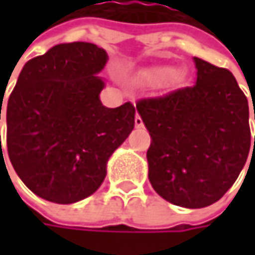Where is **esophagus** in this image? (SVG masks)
<instances>
[{
  "instance_id": "obj_1",
  "label": "esophagus",
  "mask_w": 255,
  "mask_h": 255,
  "mask_svg": "<svg viewBox=\"0 0 255 255\" xmlns=\"http://www.w3.org/2000/svg\"><path fill=\"white\" fill-rule=\"evenodd\" d=\"M134 125H136V128H142L143 126L142 118L139 115H136V118H134Z\"/></svg>"
}]
</instances>
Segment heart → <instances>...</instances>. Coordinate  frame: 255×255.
<instances>
[{
    "instance_id": "b5f03b06",
    "label": "heart",
    "mask_w": 255,
    "mask_h": 255,
    "mask_svg": "<svg viewBox=\"0 0 255 255\" xmlns=\"http://www.w3.org/2000/svg\"><path fill=\"white\" fill-rule=\"evenodd\" d=\"M176 78H177V74L170 66H154V68L144 71L139 79L143 84L154 86V85L163 84L169 79H176Z\"/></svg>"
}]
</instances>
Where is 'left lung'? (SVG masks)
<instances>
[{
  "instance_id": "1",
  "label": "left lung",
  "mask_w": 255,
  "mask_h": 255,
  "mask_svg": "<svg viewBox=\"0 0 255 255\" xmlns=\"http://www.w3.org/2000/svg\"><path fill=\"white\" fill-rule=\"evenodd\" d=\"M194 62L193 86L136 103L152 137L146 154L150 184L164 200L186 209L220 200L251 146L249 101L236 78L200 58Z\"/></svg>"
}]
</instances>
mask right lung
Listing matches in <instances>:
<instances>
[{"label": "right lung", "instance_id": "add662e5", "mask_svg": "<svg viewBox=\"0 0 255 255\" xmlns=\"http://www.w3.org/2000/svg\"><path fill=\"white\" fill-rule=\"evenodd\" d=\"M106 61V51L95 44L55 45L24 65L9 95V160L45 200L71 204L93 194L108 159L134 128L132 103L111 109L99 99L105 82L96 74Z\"/></svg>", "mask_w": 255, "mask_h": 255}]
</instances>
